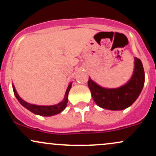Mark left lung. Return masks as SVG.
Masks as SVG:
<instances>
[{
	"label": "left lung",
	"mask_w": 156,
	"mask_h": 156,
	"mask_svg": "<svg viewBox=\"0 0 156 156\" xmlns=\"http://www.w3.org/2000/svg\"><path fill=\"white\" fill-rule=\"evenodd\" d=\"M134 70L125 85L115 89L103 88L89 78L88 87L94 101L101 108L112 111L123 110L136 101L144 84V71L139 58H134Z\"/></svg>",
	"instance_id": "1"
}]
</instances>
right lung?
<instances>
[{"label": "right lung", "mask_w": 156, "mask_h": 156, "mask_svg": "<svg viewBox=\"0 0 156 156\" xmlns=\"http://www.w3.org/2000/svg\"><path fill=\"white\" fill-rule=\"evenodd\" d=\"M73 82H70L68 85V87L66 90L65 95H64V100L59 103L53 105H37L34 104H31L29 103H27L25 101H23L22 98L19 96L16 91L15 86L12 84V88H13L14 94L17 99V101L20 102L21 105L23 107L29 110L30 112L34 113V114H37V115L43 116V117H51V116L55 115L57 114H59L64 110V108L67 107V102H68V94H69V90H70L71 87H72Z\"/></svg>", "instance_id": "right-lung-1"}]
</instances>
